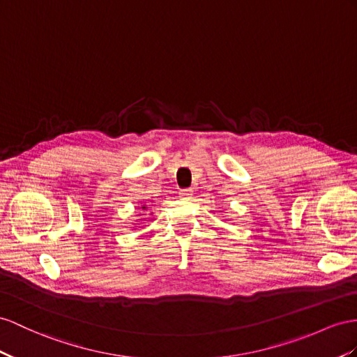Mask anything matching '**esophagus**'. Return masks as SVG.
Returning <instances> with one entry per match:
<instances>
[{"label": "esophagus", "instance_id": "1", "mask_svg": "<svg viewBox=\"0 0 357 357\" xmlns=\"http://www.w3.org/2000/svg\"><path fill=\"white\" fill-rule=\"evenodd\" d=\"M179 197H181V199H185V200H190L191 197H193V190H190V188L181 190V191H179Z\"/></svg>", "mask_w": 357, "mask_h": 357}]
</instances>
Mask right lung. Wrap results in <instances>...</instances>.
Wrapping results in <instances>:
<instances>
[{
  "label": "right lung",
  "instance_id": "1",
  "mask_svg": "<svg viewBox=\"0 0 357 357\" xmlns=\"http://www.w3.org/2000/svg\"><path fill=\"white\" fill-rule=\"evenodd\" d=\"M140 208H142V209H148V206H146V205H142Z\"/></svg>",
  "mask_w": 357,
  "mask_h": 357
}]
</instances>
